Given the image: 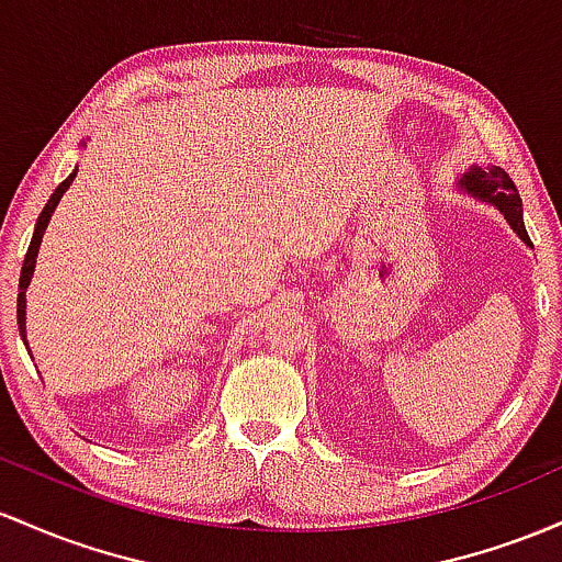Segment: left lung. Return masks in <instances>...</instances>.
Segmentation results:
<instances>
[{
	"label": "left lung",
	"mask_w": 562,
	"mask_h": 562,
	"mask_svg": "<svg viewBox=\"0 0 562 562\" xmlns=\"http://www.w3.org/2000/svg\"><path fill=\"white\" fill-rule=\"evenodd\" d=\"M459 186L468 188L472 196L488 199L491 204L499 206V210L504 212V217H507L509 225L518 231V236L522 238V241L531 244V238H528V233H526V225H522L520 193H518V188H515L513 178H509L502 167H491V169L472 167Z\"/></svg>",
	"instance_id": "8db88e82"
}]
</instances>
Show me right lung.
<instances>
[{"label": "right lung", "instance_id": "add662e5", "mask_svg": "<svg viewBox=\"0 0 562 562\" xmlns=\"http://www.w3.org/2000/svg\"><path fill=\"white\" fill-rule=\"evenodd\" d=\"M74 178H77V172L68 175V178L63 180L58 188H55V193H53V196H49L47 204H44V210H42V214H40V220H36L34 238H31V244H29L26 260H23V268H21V283H18V329H21L23 342H26V289H29V283H31V276H34L36 251H40V244H42L44 228H47V223H49V217H53L55 206H58L60 196H63V193L68 191V186H71Z\"/></svg>", "mask_w": 562, "mask_h": 562}]
</instances>
